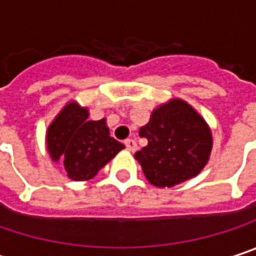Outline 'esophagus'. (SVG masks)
I'll use <instances>...</instances> for the list:
<instances>
[{
    "label": "esophagus",
    "instance_id": "1",
    "mask_svg": "<svg viewBox=\"0 0 256 256\" xmlns=\"http://www.w3.org/2000/svg\"><path fill=\"white\" fill-rule=\"evenodd\" d=\"M124 145H126V148H128L130 152H134L136 151V148H138L134 139H126V140H124Z\"/></svg>",
    "mask_w": 256,
    "mask_h": 256
}]
</instances>
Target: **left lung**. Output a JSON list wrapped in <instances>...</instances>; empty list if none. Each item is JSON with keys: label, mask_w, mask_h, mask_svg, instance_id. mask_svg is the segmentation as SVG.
I'll use <instances>...</instances> for the list:
<instances>
[{"label": "left lung", "mask_w": 256, "mask_h": 256, "mask_svg": "<svg viewBox=\"0 0 256 256\" xmlns=\"http://www.w3.org/2000/svg\"><path fill=\"white\" fill-rule=\"evenodd\" d=\"M139 134L148 139V145L134 158L156 188H173L196 177L212 150L210 126L192 105L178 98L156 106Z\"/></svg>", "instance_id": "left-lung-1"}]
</instances>
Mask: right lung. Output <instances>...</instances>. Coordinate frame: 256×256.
Instances as JSON below:
<instances>
[{"mask_svg": "<svg viewBox=\"0 0 256 256\" xmlns=\"http://www.w3.org/2000/svg\"><path fill=\"white\" fill-rule=\"evenodd\" d=\"M89 110L76 101L61 108L46 130V151L54 162L62 161L68 178L90 180L124 145L110 136L106 120H89Z\"/></svg>", "mask_w": 256, "mask_h": 256, "instance_id": "1", "label": "right lung"}]
</instances>
